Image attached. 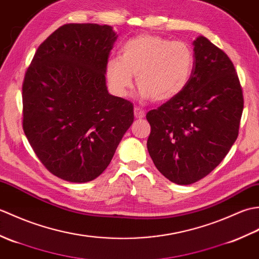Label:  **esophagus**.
Returning a JSON list of instances; mask_svg holds the SVG:
<instances>
[{"label": "esophagus", "mask_w": 259, "mask_h": 259, "mask_svg": "<svg viewBox=\"0 0 259 259\" xmlns=\"http://www.w3.org/2000/svg\"><path fill=\"white\" fill-rule=\"evenodd\" d=\"M134 112H135V117H136L137 119H142V118H144L145 115H146V112L144 111V110L140 109V108H138V107H136V108H135Z\"/></svg>", "instance_id": "1"}]
</instances>
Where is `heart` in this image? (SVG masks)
Listing matches in <instances>:
<instances>
[{
  "label": "heart",
  "instance_id": "1",
  "mask_svg": "<svg viewBox=\"0 0 259 259\" xmlns=\"http://www.w3.org/2000/svg\"><path fill=\"white\" fill-rule=\"evenodd\" d=\"M194 68L195 53L188 43L140 34L124 43L119 60H109L106 73L119 96L128 95L137 75L142 99L166 102L183 92Z\"/></svg>",
  "mask_w": 259,
  "mask_h": 259
}]
</instances>
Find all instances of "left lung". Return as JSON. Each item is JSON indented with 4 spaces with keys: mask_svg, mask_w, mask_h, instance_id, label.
I'll list each match as a JSON object with an SVG mask.
<instances>
[{
    "mask_svg": "<svg viewBox=\"0 0 259 259\" xmlns=\"http://www.w3.org/2000/svg\"><path fill=\"white\" fill-rule=\"evenodd\" d=\"M195 68L183 92L146 118L147 148L164 177L199 181L221 163L238 137L243 89L232 60L206 38L194 41Z\"/></svg>",
    "mask_w": 259,
    "mask_h": 259,
    "instance_id": "obj_1",
    "label": "left lung"
}]
</instances>
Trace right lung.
<instances>
[{
	"instance_id": "add662e5",
	"label": "right lung",
	"mask_w": 259,
	"mask_h": 259,
	"mask_svg": "<svg viewBox=\"0 0 259 259\" xmlns=\"http://www.w3.org/2000/svg\"><path fill=\"white\" fill-rule=\"evenodd\" d=\"M115 40L110 25L64 24L41 43L25 72L23 131L43 166L63 180L100 176L134 122V104L106 85Z\"/></svg>"
}]
</instances>
